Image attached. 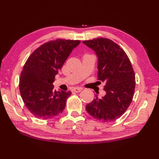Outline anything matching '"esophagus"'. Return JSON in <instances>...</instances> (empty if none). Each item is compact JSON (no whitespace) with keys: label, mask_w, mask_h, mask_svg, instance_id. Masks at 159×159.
Masks as SVG:
<instances>
[{"label":"esophagus","mask_w":159,"mask_h":159,"mask_svg":"<svg viewBox=\"0 0 159 159\" xmlns=\"http://www.w3.org/2000/svg\"><path fill=\"white\" fill-rule=\"evenodd\" d=\"M82 90V88H74L73 89V91L75 92V93H80V92H81Z\"/></svg>","instance_id":"34e87169"}]
</instances>
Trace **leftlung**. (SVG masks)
I'll return each instance as SVG.
<instances>
[{
    "label": "left lung",
    "instance_id": "obj_1",
    "mask_svg": "<svg viewBox=\"0 0 159 159\" xmlns=\"http://www.w3.org/2000/svg\"><path fill=\"white\" fill-rule=\"evenodd\" d=\"M98 59V80L105 83V95L96 98L86 106L87 112L104 122L119 118L131 103L135 88V76L125 51L114 41L105 38L84 41Z\"/></svg>",
    "mask_w": 159,
    "mask_h": 159
}]
</instances>
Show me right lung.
<instances>
[{
	"label": "right lung",
	"mask_w": 159,
	"mask_h": 159,
	"mask_svg": "<svg viewBox=\"0 0 159 159\" xmlns=\"http://www.w3.org/2000/svg\"><path fill=\"white\" fill-rule=\"evenodd\" d=\"M78 40L56 39L43 44L28 58L20 78L21 97L28 109L35 117L49 119L64 110L70 91L54 89L55 75Z\"/></svg>",
	"instance_id": "obj_1"
}]
</instances>
